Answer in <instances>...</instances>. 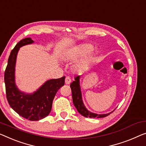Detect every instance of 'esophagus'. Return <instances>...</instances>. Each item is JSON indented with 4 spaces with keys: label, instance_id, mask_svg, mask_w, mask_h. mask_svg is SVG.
Listing matches in <instances>:
<instances>
[{
    "label": "esophagus",
    "instance_id": "esophagus-1",
    "mask_svg": "<svg viewBox=\"0 0 146 146\" xmlns=\"http://www.w3.org/2000/svg\"><path fill=\"white\" fill-rule=\"evenodd\" d=\"M71 82V79L70 77H69V76H67V77H66V79H65V83H66V84H70Z\"/></svg>",
    "mask_w": 146,
    "mask_h": 146
}]
</instances>
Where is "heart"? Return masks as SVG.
<instances>
[{"mask_svg": "<svg viewBox=\"0 0 146 146\" xmlns=\"http://www.w3.org/2000/svg\"><path fill=\"white\" fill-rule=\"evenodd\" d=\"M94 50V46L91 44H83L79 45V46L75 47L71 50L67 52L64 56V59L67 61L74 62L80 58L84 57L88 54H90ZM94 61V57L92 55L86 56L83 60H82L75 66V69L77 71H84L88 68Z\"/></svg>", "mask_w": 146, "mask_h": 146, "instance_id": "b5f03b06", "label": "heart"}]
</instances>
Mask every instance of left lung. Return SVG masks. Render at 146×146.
Returning <instances> with one entry per match:
<instances>
[{"instance_id": "obj_1", "label": "left lung", "mask_w": 146, "mask_h": 146, "mask_svg": "<svg viewBox=\"0 0 146 146\" xmlns=\"http://www.w3.org/2000/svg\"><path fill=\"white\" fill-rule=\"evenodd\" d=\"M70 87L71 91H72V98L74 106L77 110L78 112L82 116L85 117H90V118H102V117L108 116L114 111L113 110V111L106 114H97L87 110L84 105L82 98V94L80 86V75L75 78V80L71 82Z\"/></svg>"}]
</instances>
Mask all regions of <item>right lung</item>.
I'll use <instances>...</instances> for the list:
<instances>
[{
    "instance_id": "1",
    "label": "right lung",
    "mask_w": 146,
    "mask_h": 146,
    "mask_svg": "<svg viewBox=\"0 0 146 146\" xmlns=\"http://www.w3.org/2000/svg\"><path fill=\"white\" fill-rule=\"evenodd\" d=\"M33 42L31 38L28 37L17 43L10 52L4 73L6 98L10 106L20 116L33 121L40 120L49 115L56 92L65 83V77H63L48 80L31 94L19 90L15 77L17 53L19 48Z\"/></svg>"
}]
</instances>
